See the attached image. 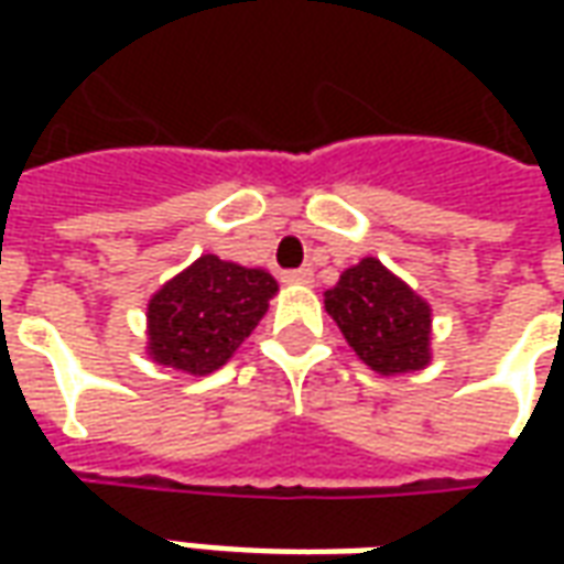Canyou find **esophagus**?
<instances>
[{"instance_id": "obj_1", "label": "esophagus", "mask_w": 564, "mask_h": 564, "mask_svg": "<svg viewBox=\"0 0 564 564\" xmlns=\"http://www.w3.org/2000/svg\"><path fill=\"white\" fill-rule=\"evenodd\" d=\"M283 281L286 283H302V286H307V283H314V271L311 269H293L283 274Z\"/></svg>"}]
</instances>
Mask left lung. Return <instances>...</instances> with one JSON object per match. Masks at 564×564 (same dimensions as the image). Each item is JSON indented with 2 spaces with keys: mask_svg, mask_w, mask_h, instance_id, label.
Masks as SVG:
<instances>
[{
  "mask_svg": "<svg viewBox=\"0 0 564 564\" xmlns=\"http://www.w3.org/2000/svg\"><path fill=\"white\" fill-rule=\"evenodd\" d=\"M326 311L356 356L380 375H404L429 362V305L378 259L344 271L326 290Z\"/></svg>",
  "mask_w": 564,
  "mask_h": 564,
  "instance_id": "1",
  "label": "left lung"
}]
</instances>
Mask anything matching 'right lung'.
I'll list each match as a JSON object with an SVG mask.
<instances>
[{
  "mask_svg": "<svg viewBox=\"0 0 564 564\" xmlns=\"http://www.w3.org/2000/svg\"><path fill=\"white\" fill-rule=\"evenodd\" d=\"M274 293L269 271L198 257L150 299V356L186 375H210L257 329Z\"/></svg>",
  "mask_w": 564,
  "mask_h": 564,
  "instance_id": "add662e5",
  "label": "right lung"
}]
</instances>
